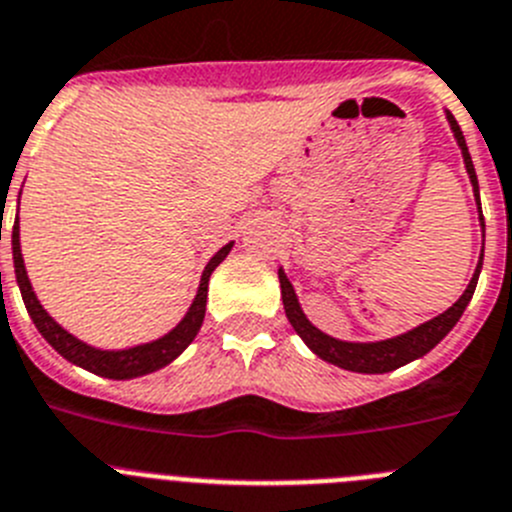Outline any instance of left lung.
Returning <instances> with one entry per match:
<instances>
[{
    "mask_svg": "<svg viewBox=\"0 0 512 512\" xmlns=\"http://www.w3.org/2000/svg\"><path fill=\"white\" fill-rule=\"evenodd\" d=\"M447 121L449 126H452L459 149H462V159H464V167H467V175H470L472 192H475L477 205H480V185H477L475 164H472L470 149H467V142H464L457 119H454L449 111H447ZM480 223H482V241H485V220H482V210H480ZM482 251H485V243H482ZM480 271H482V253L470 284H467L462 297H459L447 312L437 314L434 320L424 322V325L414 327V330L401 332V335L396 337L375 340V342H348V340H337V337L325 335V332L317 330V327L307 320V314H304L302 304H299L297 299V292H294L292 281L287 279L284 269H279V284H281V299H284L287 320L292 322L294 332L302 337L304 345H307L317 358H322L325 363L337 365V368L342 370H353V373H391V370L401 368V365L411 363V360L424 358L431 348H437L439 342L449 335V330L457 325L462 312L467 309V304H470L472 294H475Z\"/></svg>",
    "mask_w": 512,
    "mask_h": 512,
    "instance_id": "obj_1",
    "label": "left lung"
}]
</instances>
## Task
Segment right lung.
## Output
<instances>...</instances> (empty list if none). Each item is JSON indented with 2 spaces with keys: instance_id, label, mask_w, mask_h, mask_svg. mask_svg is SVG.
<instances>
[{
  "instance_id": "right-lung-1",
  "label": "right lung",
  "mask_w": 512,
  "mask_h": 512,
  "mask_svg": "<svg viewBox=\"0 0 512 512\" xmlns=\"http://www.w3.org/2000/svg\"><path fill=\"white\" fill-rule=\"evenodd\" d=\"M233 241L225 243L213 259L205 266L203 276H200V287L195 299H192L190 309L185 312L180 322L172 327L167 335L157 337L152 342H142V345H134V348H121V350H103L93 348L88 342L78 340L75 335H70L65 327H60L58 322L48 314V309L42 307L40 299H37L35 289L30 284V276H27L25 259H22V246H20V220H14L12 228V259H14V276H17V287H20L22 302H25L27 312H30L32 322L40 330V335L63 355L65 360H70L78 368L88 370V373H96L101 378H114V381H129V378H139V375L154 373V370L170 365L177 355L185 353V348L195 340V335L200 332V325L205 320V302H208V281L210 274L215 271V266L231 253Z\"/></svg>"
}]
</instances>
